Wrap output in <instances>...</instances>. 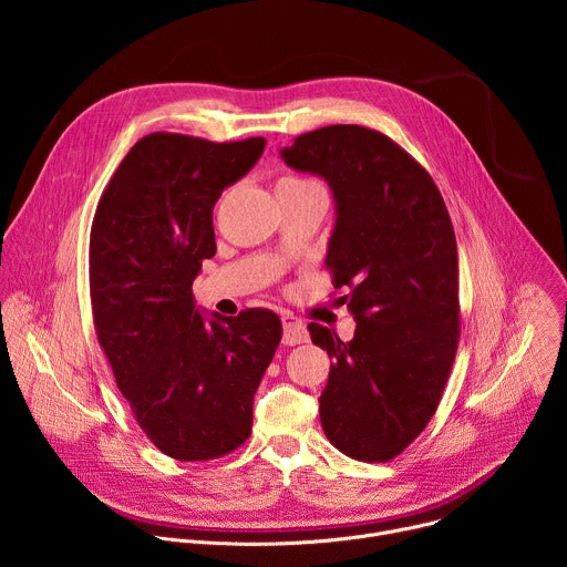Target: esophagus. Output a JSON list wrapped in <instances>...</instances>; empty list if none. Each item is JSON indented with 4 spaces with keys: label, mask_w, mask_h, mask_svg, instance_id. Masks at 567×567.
Segmentation results:
<instances>
[{
    "label": "esophagus",
    "mask_w": 567,
    "mask_h": 567,
    "mask_svg": "<svg viewBox=\"0 0 567 567\" xmlns=\"http://www.w3.org/2000/svg\"><path fill=\"white\" fill-rule=\"evenodd\" d=\"M309 341V332L305 328V322L293 316V313H285L282 316V343L285 346H300Z\"/></svg>",
    "instance_id": "obj_1"
}]
</instances>
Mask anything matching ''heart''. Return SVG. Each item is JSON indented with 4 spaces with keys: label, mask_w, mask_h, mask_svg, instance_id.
<instances>
[{
    "label": "heart",
    "mask_w": 567,
    "mask_h": 567,
    "mask_svg": "<svg viewBox=\"0 0 567 567\" xmlns=\"http://www.w3.org/2000/svg\"><path fill=\"white\" fill-rule=\"evenodd\" d=\"M311 184H318V182H311V179H305V177H296V175H280L278 177V190H287V188H302V186H311Z\"/></svg>",
    "instance_id": "heart-1"
}]
</instances>
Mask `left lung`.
<instances>
[{
    "mask_svg": "<svg viewBox=\"0 0 567 567\" xmlns=\"http://www.w3.org/2000/svg\"><path fill=\"white\" fill-rule=\"evenodd\" d=\"M287 166L326 177L337 228L326 267L357 330L309 322L332 368L320 394L328 440L361 462H390L435 415L460 343L457 245L446 204L390 136L363 125L305 132L282 150Z\"/></svg>",
    "mask_w": 567,
    "mask_h": 567,
    "instance_id": "8db88e82",
    "label": "left lung"
}]
</instances>
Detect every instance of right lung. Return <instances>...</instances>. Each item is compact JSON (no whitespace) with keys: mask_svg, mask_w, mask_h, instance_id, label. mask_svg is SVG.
<instances>
[{"mask_svg":"<svg viewBox=\"0 0 567 567\" xmlns=\"http://www.w3.org/2000/svg\"><path fill=\"white\" fill-rule=\"evenodd\" d=\"M265 145L152 132L125 154L94 213L99 343L141 431L182 462L217 460L249 440L254 394L282 339L271 309L206 322L193 302V280L217 251L213 206Z\"/></svg>","mask_w":567,"mask_h":567,"instance_id":"obj_1","label":"right lung"}]
</instances>
